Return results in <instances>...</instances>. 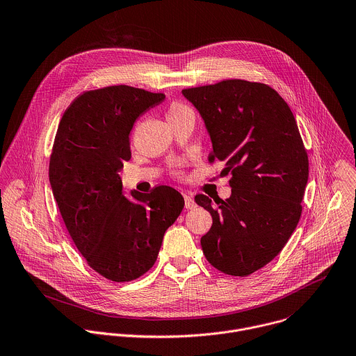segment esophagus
Segmentation results:
<instances>
[{
    "mask_svg": "<svg viewBox=\"0 0 356 356\" xmlns=\"http://www.w3.org/2000/svg\"><path fill=\"white\" fill-rule=\"evenodd\" d=\"M184 197H185V207H186L188 210H192V209H195V207H196V203H195V200H193V197H192V196H189V195H184Z\"/></svg>",
    "mask_w": 356,
    "mask_h": 356,
    "instance_id": "34e87169",
    "label": "esophagus"
}]
</instances>
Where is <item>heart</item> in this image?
Wrapping results in <instances>:
<instances>
[{
  "mask_svg": "<svg viewBox=\"0 0 356 356\" xmlns=\"http://www.w3.org/2000/svg\"><path fill=\"white\" fill-rule=\"evenodd\" d=\"M188 113H193V112H192V109H191L186 104H184V102L172 101V102L168 105V113H167V116H168L170 121L178 119V118H181V116H184V115H188ZM172 174H174V175H179V174H181V170L178 168V165H174Z\"/></svg>",
  "mask_w": 356,
  "mask_h": 356,
  "instance_id": "b5f03b06",
  "label": "heart"
}]
</instances>
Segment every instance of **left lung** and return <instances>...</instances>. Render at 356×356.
Listing matches in <instances>:
<instances>
[{
  "label": "left lung",
  "instance_id": "left-lung-1",
  "mask_svg": "<svg viewBox=\"0 0 356 356\" xmlns=\"http://www.w3.org/2000/svg\"><path fill=\"white\" fill-rule=\"evenodd\" d=\"M182 94L209 129V163L222 161L221 175H231L229 199L214 206L195 196L213 217L203 252L227 275H251L282 251L302 213L309 164L294 115L264 83L232 79Z\"/></svg>",
  "mask_w": 356,
  "mask_h": 356
}]
</instances>
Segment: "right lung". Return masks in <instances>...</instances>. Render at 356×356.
<instances>
[{
  "label": "right lung",
  "mask_w": 356,
  "mask_h": 356,
  "mask_svg": "<svg viewBox=\"0 0 356 356\" xmlns=\"http://www.w3.org/2000/svg\"><path fill=\"white\" fill-rule=\"evenodd\" d=\"M129 86L80 94L65 111L49 157V182L66 229L87 264L113 282H129L156 262L165 231L185 200L171 186L122 196L119 172L131 159L135 120L164 99Z\"/></svg>",
  "instance_id": "obj_1"
}]
</instances>
